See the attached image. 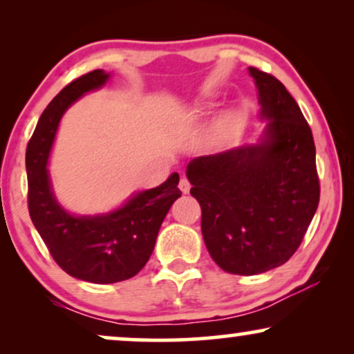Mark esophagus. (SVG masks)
Masks as SVG:
<instances>
[{
    "label": "esophagus",
    "mask_w": 354,
    "mask_h": 354,
    "mask_svg": "<svg viewBox=\"0 0 354 354\" xmlns=\"http://www.w3.org/2000/svg\"><path fill=\"white\" fill-rule=\"evenodd\" d=\"M190 187H192L190 182H188L185 177H182L180 182H178V188H180L182 193H188V192H190Z\"/></svg>",
    "instance_id": "obj_1"
}]
</instances>
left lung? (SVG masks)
<instances>
[{
	"label": "left lung",
	"instance_id": "obj_1",
	"mask_svg": "<svg viewBox=\"0 0 354 354\" xmlns=\"http://www.w3.org/2000/svg\"><path fill=\"white\" fill-rule=\"evenodd\" d=\"M248 71L258 86L261 119L269 120L261 142L187 166L206 248L221 269L239 275L287 263L321 195L313 132L298 103L274 75Z\"/></svg>",
	"mask_w": 354,
	"mask_h": 354
}]
</instances>
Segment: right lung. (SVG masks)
<instances>
[{
    "instance_id": "right-lung-1",
    "label": "right lung",
    "mask_w": 354,
    "mask_h": 354,
    "mask_svg": "<svg viewBox=\"0 0 354 354\" xmlns=\"http://www.w3.org/2000/svg\"><path fill=\"white\" fill-rule=\"evenodd\" d=\"M108 79L109 74L96 69L66 85L43 111L26 151L33 225L64 272L93 283L122 282L138 274L153 253L164 217L182 195L174 172L159 187L137 193L109 214L77 217L56 201L46 164L57 124L74 101Z\"/></svg>"
}]
</instances>
